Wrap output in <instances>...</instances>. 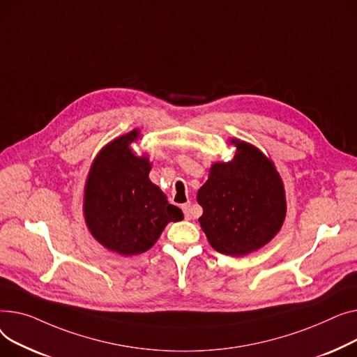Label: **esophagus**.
Segmentation results:
<instances>
[{
	"label": "esophagus",
	"mask_w": 357,
	"mask_h": 357,
	"mask_svg": "<svg viewBox=\"0 0 357 357\" xmlns=\"http://www.w3.org/2000/svg\"><path fill=\"white\" fill-rule=\"evenodd\" d=\"M181 208H183V212H184V218H185L187 220H190V219H192V213H190V203H184V204L181 206Z\"/></svg>",
	"instance_id": "1"
}]
</instances>
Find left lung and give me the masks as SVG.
<instances>
[{"instance_id":"1","label":"left lung","mask_w":357,"mask_h":357,"mask_svg":"<svg viewBox=\"0 0 357 357\" xmlns=\"http://www.w3.org/2000/svg\"><path fill=\"white\" fill-rule=\"evenodd\" d=\"M234 158L216 161L199 188V218L212 248L245 257L277 236L287 215L285 188L277 167L255 145L230 138Z\"/></svg>"}]
</instances>
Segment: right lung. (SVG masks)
<instances>
[{"mask_svg":"<svg viewBox=\"0 0 357 357\" xmlns=\"http://www.w3.org/2000/svg\"><path fill=\"white\" fill-rule=\"evenodd\" d=\"M138 138L139 130H132L102 146L83 188V218L91 235L123 257L146 252L167 225L184 218L150 180L149 154L132 150Z\"/></svg>","mask_w":357,"mask_h":357,"instance_id":"right-lung-1","label":"right lung"}]
</instances>
